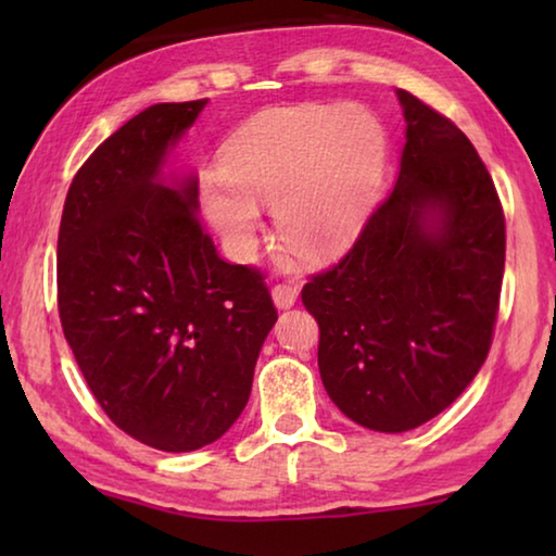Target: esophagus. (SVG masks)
<instances>
[{
	"mask_svg": "<svg viewBox=\"0 0 556 556\" xmlns=\"http://www.w3.org/2000/svg\"><path fill=\"white\" fill-rule=\"evenodd\" d=\"M296 296H299V289L294 285H277L275 289H271V299H275V304L279 308L294 306Z\"/></svg>",
	"mask_w": 556,
	"mask_h": 556,
	"instance_id": "34e87169",
	"label": "esophagus"
}]
</instances>
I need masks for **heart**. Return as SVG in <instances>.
Instances as JSON below:
<instances>
[{"instance_id": "obj_1", "label": "heart", "mask_w": 556, "mask_h": 556, "mask_svg": "<svg viewBox=\"0 0 556 556\" xmlns=\"http://www.w3.org/2000/svg\"><path fill=\"white\" fill-rule=\"evenodd\" d=\"M384 162L378 122L338 108L267 112L235 135L220 166L201 176L208 218L235 257L255 248L260 205L291 252L326 262L351 248L368 220Z\"/></svg>"}]
</instances>
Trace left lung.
Instances as JSON below:
<instances>
[{
    "label": "left lung",
    "instance_id": "8db88e82",
    "mask_svg": "<svg viewBox=\"0 0 556 556\" xmlns=\"http://www.w3.org/2000/svg\"><path fill=\"white\" fill-rule=\"evenodd\" d=\"M397 98V184L353 248L301 289L328 397L390 434L437 417L481 370L505 269V215L483 159L441 112Z\"/></svg>",
    "mask_w": 556,
    "mask_h": 556
}]
</instances>
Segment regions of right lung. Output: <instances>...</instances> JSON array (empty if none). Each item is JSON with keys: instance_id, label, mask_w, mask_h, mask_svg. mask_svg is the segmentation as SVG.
<instances>
[{"instance_id": "obj_1", "label": "right lung", "mask_w": 556, "mask_h": 556, "mask_svg": "<svg viewBox=\"0 0 556 556\" xmlns=\"http://www.w3.org/2000/svg\"><path fill=\"white\" fill-rule=\"evenodd\" d=\"M205 102L125 122L73 176L59 228V316L83 378L125 434L174 454L235 425L277 321L265 275L215 250L195 178L159 176Z\"/></svg>"}]
</instances>
